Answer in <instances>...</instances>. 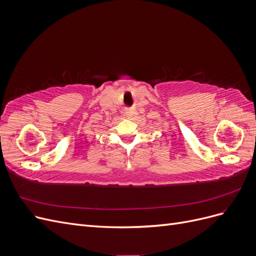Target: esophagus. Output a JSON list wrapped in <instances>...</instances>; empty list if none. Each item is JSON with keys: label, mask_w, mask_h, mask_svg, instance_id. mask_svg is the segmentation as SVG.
Here are the masks:
<instances>
[{"label": "esophagus", "mask_w": 256, "mask_h": 256, "mask_svg": "<svg viewBox=\"0 0 256 256\" xmlns=\"http://www.w3.org/2000/svg\"><path fill=\"white\" fill-rule=\"evenodd\" d=\"M126 113H127V118L129 120H136V118L138 116V111L134 106H131V108H127L126 109Z\"/></svg>", "instance_id": "34e87169"}]
</instances>
